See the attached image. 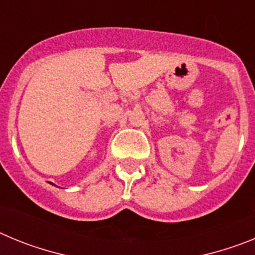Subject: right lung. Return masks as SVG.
Wrapping results in <instances>:
<instances>
[{
	"instance_id": "add662e5",
	"label": "right lung",
	"mask_w": 255,
	"mask_h": 255,
	"mask_svg": "<svg viewBox=\"0 0 255 255\" xmlns=\"http://www.w3.org/2000/svg\"><path fill=\"white\" fill-rule=\"evenodd\" d=\"M52 185H53V184H52Z\"/></svg>"
}]
</instances>
